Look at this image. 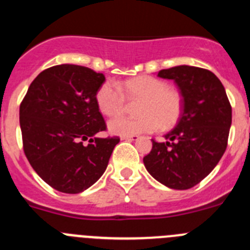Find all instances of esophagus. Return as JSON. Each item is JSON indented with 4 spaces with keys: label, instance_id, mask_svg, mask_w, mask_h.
I'll list each match as a JSON object with an SVG mask.
<instances>
[{
    "label": "esophagus",
    "instance_id": "obj_1",
    "mask_svg": "<svg viewBox=\"0 0 250 250\" xmlns=\"http://www.w3.org/2000/svg\"><path fill=\"white\" fill-rule=\"evenodd\" d=\"M138 139H139L138 135H124V136H121V140L135 141V140H138Z\"/></svg>",
    "mask_w": 250,
    "mask_h": 250
}]
</instances>
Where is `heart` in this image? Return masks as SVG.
I'll use <instances>...</instances> for the list:
<instances>
[{"label": "heart", "mask_w": 250, "mask_h": 250, "mask_svg": "<svg viewBox=\"0 0 250 250\" xmlns=\"http://www.w3.org/2000/svg\"><path fill=\"white\" fill-rule=\"evenodd\" d=\"M139 101L136 118H119L110 121L109 129L116 135H139L160 127L167 130L179 121L183 112V96L158 77L141 75L120 85L106 81L96 92V103L104 115L116 118L125 110L126 98Z\"/></svg>", "instance_id": "1"}]
</instances>
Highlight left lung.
Wrapping results in <instances>:
<instances>
[{
  "instance_id": "1",
  "label": "left lung",
  "mask_w": 250,
  "mask_h": 250,
  "mask_svg": "<svg viewBox=\"0 0 250 250\" xmlns=\"http://www.w3.org/2000/svg\"><path fill=\"white\" fill-rule=\"evenodd\" d=\"M159 77L174 80L183 96L178 125L165 135L152 139L144 165L152 178L165 187L185 190L210 174L228 145L231 106L224 86L209 70L175 66L160 70Z\"/></svg>"
}]
</instances>
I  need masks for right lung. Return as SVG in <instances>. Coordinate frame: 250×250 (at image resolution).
<instances>
[{
  "label": "right lung",
  "mask_w": 250,
  "mask_h": 250,
  "mask_svg": "<svg viewBox=\"0 0 250 250\" xmlns=\"http://www.w3.org/2000/svg\"><path fill=\"white\" fill-rule=\"evenodd\" d=\"M104 81V74L85 66H52L37 75L20 105L26 158L61 193H81L98 182L120 141L119 136H94L106 130L96 103Z\"/></svg>",
  "instance_id": "right-lung-1"
}]
</instances>
